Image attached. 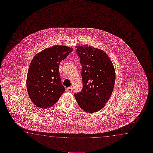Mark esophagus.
Masks as SVG:
<instances>
[{
    "label": "esophagus",
    "mask_w": 153,
    "mask_h": 153,
    "mask_svg": "<svg viewBox=\"0 0 153 153\" xmlns=\"http://www.w3.org/2000/svg\"><path fill=\"white\" fill-rule=\"evenodd\" d=\"M67 91L68 92H72V91H73V88H72V87H68V88H67Z\"/></svg>",
    "instance_id": "esophagus-1"
}]
</instances>
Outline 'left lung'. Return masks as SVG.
Here are the masks:
<instances>
[{
	"label": "left lung",
	"instance_id": "left-lung-1",
	"mask_svg": "<svg viewBox=\"0 0 153 153\" xmlns=\"http://www.w3.org/2000/svg\"><path fill=\"white\" fill-rule=\"evenodd\" d=\"M75 48L82 67L83 87L74 96L84 111L96 112L105 107L111 97L115 84V69L103 51L90 45Z\"/></svg>",
	"mask_w": 153,
	"mask_h": 153
}]
</instances>
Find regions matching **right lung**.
Here are the masks:
<instances>
[{"label": "right lung", "instance_id": "1", "mask_svg": "<svg viewBox=\"0 0 153 153\" xmlns=\"http://www.w3.org/2000/svg\"><path fill=\"white\" fill-rule=\"evenodd\" d=\"M73 50L70 47L56 45L38 53L32 59L27 71V88L30 98L37 107L50 108L65 91L59 66Z\"/></svg>", "mask_w": 153, "mask_h": 153}]
</instances>
